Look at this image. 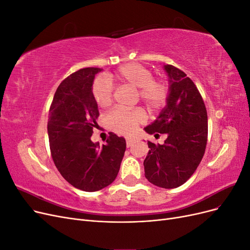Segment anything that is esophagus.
Masks as SVG:
<instances>
[{
    "mask_svg": "<svg viewBox=\"0 0 250 250\" xmlns=\"http://www.w3.org/2000/svg\"><path fill=\"white\" fill-rule=\"evenodd\" d=\"M133 142H134L133 139H129V138L126 139V146H127L128 148H129V147L132 145V144H133Z\"/></svg>",
    "mask_w": 250,
    "mask_h": 250,
    "instance_id": "obj_1",
    "label": "esophagus"
}]
</instances>
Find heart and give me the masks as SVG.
<instances>
[{
  "label": "heart",
  "instance_id": "b5f03b06",
  "mask_svg": "<svg viewBox=\"0 0 250 250\" xmlns=\"http://www.w3.org/2000/svg\"><path fill=\"white\" fill-rule=\"evenodd\" d=\"M116 78L133 88H139V96L150 110L162 109L168 101L170 88L164 80L153 79L152 72L140 63H126L116 71ZM93 96L100 107L108 106L112 100V85L105 78H97L93 84ZM146 115L142 109L126 110L115 108L107 113L105 122L109 129L120 134L133 133L140 124L145 122Z\"/></svg>",
  "mask_w": 250,
  "mask_h": 250
}]
</instances>
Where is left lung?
<instances>
[{
  "label": "left lung",
  "instance_id": "8db88e82",
  "mask_svg": "<svg viewBox=\"0 0 250 250\" xmlns=\"http://www.w3.org/2000/svg\"><path fill=\"white\" fill-rule=\"evenodd\" d=\"M170 95L160 116L145 131L167 135L163 145L148 141L145 176L154 186L174 188L184 185L199 166L208 142V112L202 97L186 73L165 65Z\"/></svg>",
  "mask_w": 250,
  "mask_h": 250
}]
</instances>
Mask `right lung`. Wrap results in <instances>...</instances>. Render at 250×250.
<instances>
[{"mask_svg": "<svg viewBox=\"0 0 250 250\" xmlns=\"http://www.w3.org/2000/svg\"><path fill=\"white\" fill-rule=\"evenodd\" d=\"M99 67H85L71 74L56 89L49 111L50 150L57 170L73 187L95 192L116 179L126 150L122 137L110 132L100 146L90 137L99 117L93 96Z\"/></svg>", "mask_w": 250, "mask_h": 250, "instance_id": "1", "label": "right lung"}]
</instances>
